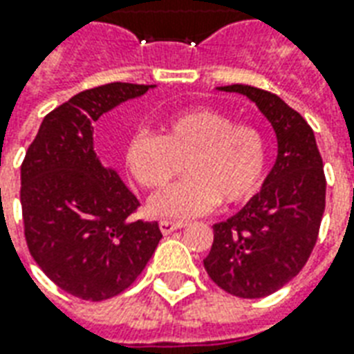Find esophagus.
Masks as SVG:
<instances>
[{
    "instance_id": "34e87169",
    "label": "esophagus",
    "mask_w": 354,
    "mask_h": 354,
    "mask_svg": "<svg viewBox=\"0 0 354 354\" xmlns=\"http://www.w3.org/2000/svg\"><path fill=\"white\" fill-rule=\"evenodd\" d=\"M185 223H176V221H169V219H163V221H159V229L163 234H170V232H174L178 229H184Z\"/></svg>"
}]
</instances>
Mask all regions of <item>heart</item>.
<instances>
[{
    "instance_id": "heart-1",
    "label": "heart",
    "mask_w": 354,
    "mask_h": 354,
    "mask_svg": "<svg viewBox=\"0 0 354 354\" xmlns=\"http://www.w3.org/2000/svg\"><path fill=\"white\" fill-rule=\"evenodd\" d=\"M125 169L146 189H161L187 176L148 204L157 217L189 219L219 201L240 204L259 191L268 165L266 138L253 125L210 106L172 112L161 120V137L138 131L125 144Z\"/></svg>"
}]
</instances>
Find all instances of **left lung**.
<instances>
[{
    "label": "left lung",
    "mask_w": 354,
    "mask_h": 354,
    "mask_svg": "<svg viewBox=\"0 0 354 354\" xmlns=\"http://www.w3.org/2000/svg\"><path fill=\"white\" fill-rule=\"evenodd\" d=\"M257 104L276 131V163L242 210L214 225L204 259L212 281L232 297L263 298L302 270L324 214L323 159L308 122L276 93L245 84L217 88Z\"/></svg>",
    "instance_id": "obj_1"
}]
</instances>
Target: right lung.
Wrapping results in <instances>:
<instances>
[{"instance_id": "add662e5", "label": "right lung", "mask_w": 354, "mask_h": 354, "mask_svg": "<svg viewBox=\"0 0 354 354\" xmlns=\"http://www.w3.org/2000/svg\"><path fill=\"white\" fill-rule=\"evenodd\" d=\"M156 86L112 82L80 91L46 114L24 157V234L31 257L73 297L101 302L124 292L163 238L133 219L137 197L93 150V122Z\"/></svg>"}]
</instances>
